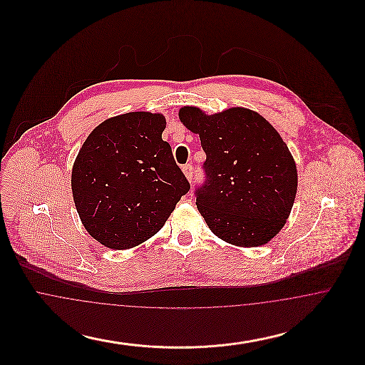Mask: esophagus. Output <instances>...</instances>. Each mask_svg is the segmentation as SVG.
I'll return each mask as SVG.
<instances>
[{
	"instance_id": "34e87169",
	"label": "esophagus",
	"mask_w": 365,
	"mask_h": 365,
	"mask_svg": "<svg viewBox=\"0 0 365 365\" xmlns=\"http://www.w3.org/2000/svg\"><path fill=\"white\" fill-rule=\"evenodd\" d=\"M182 170H183V174L186 175V178L191 182V179H192V171H194L192 165H191V164H186V165H183Z\"/></svg>"
}]
</instances>
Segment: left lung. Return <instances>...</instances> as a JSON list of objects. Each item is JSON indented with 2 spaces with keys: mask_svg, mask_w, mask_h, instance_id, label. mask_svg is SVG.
<instances>
[{
  "mask_svg": "<svg viewBox=\"0 0 365 365\" xmlns=\"http://www.w3.org/2000/svg\"><path fill=\"white\" fill-rule=\"evenodd\" d=\"M179 119L200 135L207 153L197 208L226 242L256 247L284 226L294 204L297 167L278 131L261 115L230 108L207 115L183 106Z\"/></svg>",
  "mask_w": 365,
  "mask_h": 365,
  "instance_id": "left-lung-1",
  "label": "left lung"
}]
</instances>
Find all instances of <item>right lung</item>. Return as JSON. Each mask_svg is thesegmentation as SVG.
<instances>
[{
	"instance_id": "1",
	"label": "right lung",
	"mask_w": 365,
	"mask_h": 365,
	"mask_svg": "<svg viewBox=\"0 0 365 365\" xmlns=\"http://www.w3.org/2000/svg\"><path fill=\"white\" fill-rule=\"evenodd\" d=\"M160 113L130 112L97 125L72 167L75 207L87 232L123 250L153 237L190 183L161 134Z\"/></svg>"
}]
</instances>
